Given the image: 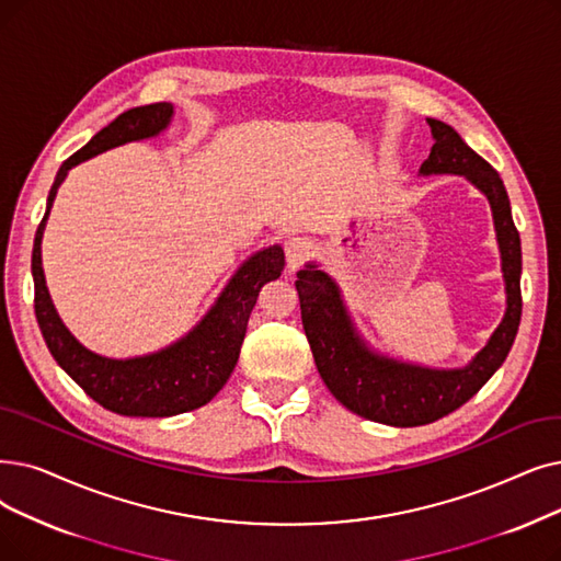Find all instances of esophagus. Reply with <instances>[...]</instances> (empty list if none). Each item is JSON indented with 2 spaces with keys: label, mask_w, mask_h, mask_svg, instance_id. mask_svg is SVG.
Here are the masks:
<instances>
[{
  "label": "esophagus",
  "mask_w": 561,
  "mask_h": 561,
  "mask_svg": "<svg viewBox=\"0 0 561 561\" xmlns=\"http://www.w3.org/2000/svg\"><path fill=\"white\" fill-rule=\"evenodd\" d=\"M284 252L290 271H298V267H302L305 261H309V256L313 254V242L309 238H290Z\"/></svg>",
  "instance_id": "34e87169"
}]
</instances>
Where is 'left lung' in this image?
<instances>
[{
	"instance_id": "1",
	"label": "left lung",
	"mask_w": 561,
	"mask_h": 561,
	"mask_svg": "<svg viewBox=\"0 0 561 561\" xmlns=\"http://www.w3.org/2000/svg\"><path fill=\"white\" fill-rule=\"evenodd\" d=\"M435 139L420 174L466 176L493 210L506 288L504 319L474 359L462 369H428L374 353L357 334L336 282L316 263L298 273L302 325L316 369L332 397L355 415L389 424L422 426L440 420L470 401L506 359L520 325V236L511 217L508 194L495 169L477 156L460 135L437 118H428Z\"/></svg>"
}]
</instances>
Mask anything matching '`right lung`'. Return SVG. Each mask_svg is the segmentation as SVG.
<instances>
[{"instance_id":"obj_1","label":"right lung","mask_w":561,"mask_h":561,"mask_svg":"<svg viewBox=\"0 0 561 561\" xmlns=\"http://www.w3.org/2000/svg\"><path fill=\"white\" fill-rule=\"evenodd\" d=\"M174 116L172 103H153L118 114L110 126L95 133L89 144L72 153L57 172L47 194V208L38 225L32 252L34 309L41 334L59 367L103 408L126 417H172L206 405L229 380L242 339L248 332L250 313L263 284L284 271V250L273 245L252 254L229 279L225 290L204 316L202 323L176 344L158 353L112 359L84 348L68 332L47 294L41 265V240L57 190L72 167L99 156L114 146L160 135Z\"/></svg>"}]
</instances>
